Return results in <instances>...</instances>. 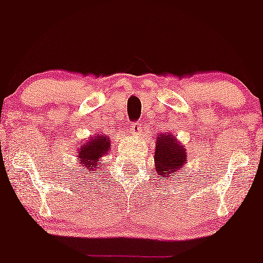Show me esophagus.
I'll return each instance as SVG.
<instances>
[{"label":"esophagus","instance_id":"esophagus-1","mask_svg":"<svg viewBox=\"0 0 263 263\" xmlns=\"http://www.w3.org/2000/svg\"><path fill=\"white\" fill-rule=\"evenodd\" d=\"M143 125L142 122H139V121H136V122H132L129 126V132L132 134H138L141 130H142Z\"/></svg>","mask_w":263,"mask_h":263}]
</instances>
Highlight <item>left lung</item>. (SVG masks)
<instances>
[{"instance_id": "8db88e82", "label": "left lung", "mask_w": 263, "mask_h": 263, "mask_svg": "<svg viewBox=\"0 0 263 263\" xmlns=\"http://www.w3.org/2000/svg\"><path fill=\"white\" fill-rule=\"evenodd\" d=\"M157 145H155V170H157L158 175H162L163 178H173L176 175L180 167L185 162V150L180 143L175 141V137L173 134H160L158 136Z\"/></svg>"}]
</instances>
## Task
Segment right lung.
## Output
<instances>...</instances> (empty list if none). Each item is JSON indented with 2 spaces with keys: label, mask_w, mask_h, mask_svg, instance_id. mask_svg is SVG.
<instances>
[{
  "label": "right lung",
  "mask_w": 263,
  "mask_h": 263,
  "mask_svg": "<svg viewBox=\"0 0 263 263\" xmlns=\"http://www.w3.org/2000/svg\"><path fill=\"white\" fill-rule=\"evenodd\" d=\"M110 145L111 141H109V138H106L105 136H101L93 137L89 142L84 143V145L79 148L78 157L80 159V163L83 164V167L88 168V173L89 171L90 173L92 171H96V173L100 171V170H97L100 166V159L108 154Z\"/></svg>",
  "instance_id": "right-lung-1"
}]
</instances>
